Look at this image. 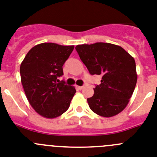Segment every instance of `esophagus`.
Listing matches in <instances>:
<instances>
[{"label":"esophagus","mask_w":157,"mask_h":157,"mask_svg":"<svg viewBox=\"0 0 157 157\" xmlns=\"http://www.w3.org/2000/svg\"><path fill=\"white\" fill-rule=\"evenodd\" d=\"M84 88L83 86H76V89L79 90H82Z\"/></svg>","instance_id":"34e87169"}]
</instances>
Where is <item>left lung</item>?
I'll return each instance as SVG.
<instances>
[{
  "mask_svg": "<svg viewBox=\"0 0 157 157\" xmlns=\"http://www.w3.org/2000/svg\"><path fill=\"white\" fill-rule=\"evenodd\" d=\"M90 74L101 76V84L87 98L94 113L110 117L128 105L137 81L134 59L121 47L109 43L81 44L75 47Z\"/></svg>",
  "mask_w": 157,
  "mask_h": 157,
  "instance_id": "8db88e82",
  "label": "left lung"
}]
</instances>
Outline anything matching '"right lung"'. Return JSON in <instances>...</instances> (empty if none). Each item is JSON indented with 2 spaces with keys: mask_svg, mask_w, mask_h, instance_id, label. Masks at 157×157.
Masks as SVG:
<instances>
[{
  "mask_svg": "<svg viewBox=\"0 0 157 157\" xmlns=\"http://www.w3.org/2000/svg\"><path fill=\"white\" fill-rule=\"evenodd\" d=\"M74 46L43 43L33 47L21 64V83L35 111L46 118H55L67 110L75 88L59 81L63 66Z\"/></svg>",
  "mask_w": 157,
  "mask_h": 157,
  "instance_id": "obj_1",
  "label": "right lung"
}]
</instances>
